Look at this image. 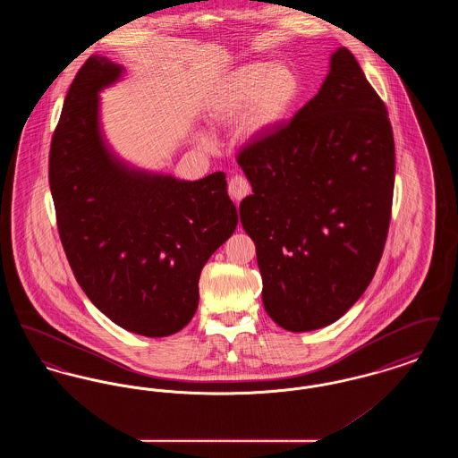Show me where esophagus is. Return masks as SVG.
<instances>
[{"instance_id":"1","label":"esophagus","mask_w":458,"mask_h":458,"mask_svg":"<svg viewBox=\"0 0 458 458\" xmlns=\"http://www.w3.org/2000/svg\"><path fill=\"white\" fill-rule=\"evenodd\" d=\"M228 194H230V197H232L235 202H240L243 197H247L250 194V183H249L243 176L235 174V176H232L230 182H228Z\"/></svg>"}]
</instances>
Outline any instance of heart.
Here are the masks:
<instances>
[{
  "instance_id": "b5f03b06",
  "label": "heart",
  "mask_w": 458,
  "mask_h": 458,
  "mask_svg": "<svg viewBox=\"0 0 458 458\" xmlns=\"http://www.w3.org/2000/svg\"><path fill=\"white\" fill-rule=\"evenodd\" d=\"M301 96V79L284 64L252 62L235 68L219 86L211 103L216 122L250 108L256 127H267L286 116Z\"/></svg>"
}]
</instances>
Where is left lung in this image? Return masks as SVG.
<instances>
[{"label":"left lung","instance_id":"8db88e82","mask_svg":"<svg viewBox=\"0 0 458 458\" xmlns=\"http://www.w3.org/2000/svg\"><path fill=\"white\" fill-rule=\"evenodd\" d=\"M237 161L252 185L240 221L266 312L295 333L335 323L381 261L394 185L388 111L347 47L331 55L319 92Z\"/></svg>","mask_w":458,"mask_h":458}]
</instances>
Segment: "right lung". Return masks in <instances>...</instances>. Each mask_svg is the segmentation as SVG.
Returning a JSON list of instances; mask_svg holds the SVG:
<instances>
[{"instance_id": "right-lung-1", "label": "right lung", "mask_w": 458, "mask_h": 458, "mask_svg": "<svg viewBox=\"0 0 458 458\" xmlns=\"http://www.w3.org/2000/svg\"><path fill=\"white\" fill-rule=\"evenodd\" d=\"M123 68L90 56L68 89L49 149L58 233L89 301L131 333L180 331L199 278L239 223L223 172L197 182L131 170L103 142L98 92Z\"/></svg>"}]
</instances>
